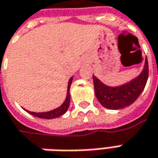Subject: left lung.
<instances>
[{
	"mask_svg": "<svg viewBox=\"0 0 158 158\" xmlns=\"http://www.w3.org/2000/svg\"><path fill=\"white\" fill-rule=\"evenodd\" d=\"M148 77L149 64L147 58L140 76L123 86L116 88L106 86L93 76L96 98L102 106L110 110H119L129 106L141 95L146 85Z\"/></svg>",
	"mask_w": 158,
	"mask_h": 158,
	"instance_id": "left-lung-1",
	"label": "left lung"
}]
</instances>
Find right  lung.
<instances>
[{
  "label": "right lung",
  "instance_id": "add662e5",
  "mask_svg": "<svg viewBox=\"0 0 158 158\" xmlns=\"http://www.w3.org/2000/svg\"><path fill=\"white\" fill-rule=\"evenodd\" d=\"M73 78H70L69 81V84H68V92H67V97L66 100L64 101V102L62 103L61 106L59 108H57L56 110L51 111H48V112H42V113H35V112H31V111L25 110L28 112L29 114H31L33 116L39 117V118H44V119H53V118H56L58 116L63 115L69 109V102H70V95H69V89H70V85Z\"/></svg>",
  "mask_w": 158,
  "mask_h": 158
}]
</instances>
